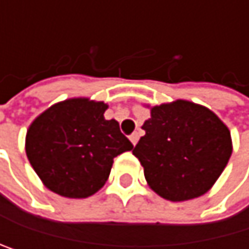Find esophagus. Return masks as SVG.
<instances>
[{
    "label": "esophagus",
    "mask_w": 249,
    "mask_h": 249,
    "mask_svg": "<svg viewBox=\"0 0 249 249\" xmlns=\"http://www.w3.org/2000/svg\"><path fill=\"white\" fill-rule=\"evenodd\" d=\"M129 140H130V142H132L133 145H136V142H138V140H140V133H138V132H133V133L129 136Z\"/></svg>",
    "instance_id": "esophagus-1"
}]
</instances>
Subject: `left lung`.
<instances>
[{
  "label": "left lung",
  "mask_w": 249,
  "mask_h": 249,
  "mask_svg": "<svg viewBox=\"0 0 249 249\" xmlns=\"http://www.w3.org/2000/svg\"><path fill=\"white\" fill-rule=\"evenodd\" d=\"M142 129L145 135L132 153L150 187L172 202L205 195L231 154L227 126L211 109L189 101L153 107Z\"/></svg>",
  "instance_id": "1"
}]
</instances>
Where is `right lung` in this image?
I'll return each mask as SVG.
<instances>
[{
    "mask_svg": "<svg viewBox=\"0 0 249 249\" xmlns=\"http://www.w3.org/2000/svg\"><path fill=\"white\" fill-rule=\"evenodd\" d=\"M108 105L89 99L59 102L29 126L26 156L52 192L83 199L109 177L113 159L133 148L116 120H105Z\"/></svg>",
    "mask_w": 249,
    "mask_h": 249,
    "instance_id": "1",
    "label": "right lung"
}]
</instances>
